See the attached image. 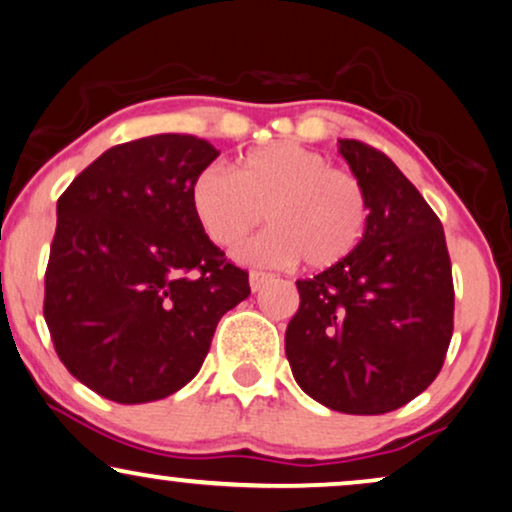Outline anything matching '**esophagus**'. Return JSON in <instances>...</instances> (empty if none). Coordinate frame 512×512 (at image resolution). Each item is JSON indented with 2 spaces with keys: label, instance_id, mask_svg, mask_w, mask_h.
<instances>
[{
  "label": "esophagus",
  "instance_id": "34e87169",
  "mask_svg": "<svg viewBox=\"0 0 512 512\" xmlns=\"http://www.w3.org/2000/svg\"><path fill=\"white\" fill-rule=\"evenodd\" d=\"M267 274H264V271H255V269H252L250 271V290H252V293H255V290H260L262 288V283L264 281H267Z\"/></svg>",
  "mask_w": 512,
  "mask_h": 512
}]
</instances>
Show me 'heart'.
Listing matches in <instances>:
<instances>
[{"instance_id": "1", "label": "heart", "mask_w": 512, "mask_h": 512, "mask_svg": "<svg viewBox=\"0 0 512 512\" xmlns=\"http://www.w3.org/2000/svg\"><path fill=\"white\" fill-rule=\"evenodd\" d=\"M191 208L219 248H236L267 217L271 224L243 250L245 260L331 269L364 241L371 203L354 172L295 141L252 148L236 172L212 163L196 174Z\"/></svg>"}]
</instances>
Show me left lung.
Listing matches in <instances>:
<instances>
[{
  "mask_svg": "<svg viewBox=\"0 0 512 512\" xmlns=\"http://www.w3.org/2000/svg\"><path fill=\"white\" fill-rule=\"evenodd\" d=\"M371 217L345 262L297 281L286 328L297 385L333 411L378 416L442 371L454 333V278L439 217L378 148L340 139Z\"/></svg>",
  "mask_w": 512,
  "mask_h": 512,
  "instance_id": "8db88e82",
  "label": "left lung"
}]
</instances>
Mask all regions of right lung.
Instances as JSON below:
<instances>
[{"label":"right lung","mask_w":512,"mask_h":512,"mask_svg":"<svg viewBox=\"0 0 512 512\" xmlns=\"http://www.w3.org/2000/svg\"><path fill=\"white\" fill-rule=\"evenodd\" d=\"M219 151L191 134L108 148L56 205L44 321L63 366L101 397L146 404L200 371L248 271L210 241L191 186Z\"/></svg>","instance_id":"obj_1"}]
</instances>
